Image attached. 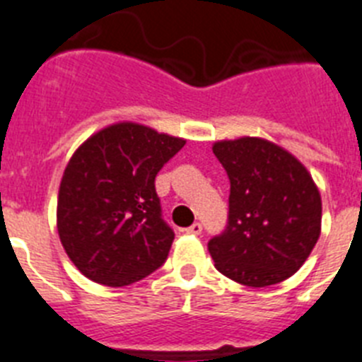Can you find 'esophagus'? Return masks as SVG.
<instances>
[{
	"label": "esophagus",
	"instance_id": "esophagus-1",
	"mask_svg": "<svg viewBox=\"0 0 362 362\" xmlns=\"http://www.w3.org/2000/svg\"><path fill=\"white\" fill-rule=\"evenodd\" d=\"M202 232V224L193 223L189 228H186V233H191V235H199Z\"/></svg>",
	"mask_w": 362,
	"mask_h": 362
}]
</instances>
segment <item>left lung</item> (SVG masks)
I'll use <instances>...</instances> for the list:
<instances>
[{"instance_id":"obj_1","label":"left lung","mask_w":362,"mask_h":362,"mask_svg":"<svg viewBox=\"0 0 362 362\" xmlns=\"http://www.w3.org/2000/svg\"><path fill=\"white\" fill-rule=\"evenodd\" d=\"M230 178V211L208 243L215 269L247 287L291 278L320 238L322 200L300 160L263 138L215 141Z\"/></svg>"}]
</instances>
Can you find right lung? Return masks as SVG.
I'll return each mask as SVG.
<instances>
[{
	"label": "right lung",
	"mask_w": 362,
	"mask_h": 362,
	"mask_svg": "<svg viewBox=\"0 0 362 362\" xmlns=\"http://www.w3.org/2000/svg\"><path fill=\"white\" fill-rule=\"evenodd\" d=\"M184 145L186 139L123 121L73 153L60 180L57 228L88 279L124 287L163 265L175 232L162 218L154 178Z\"/></svg>",
	"instance_id": "1"
}]
</instances>
